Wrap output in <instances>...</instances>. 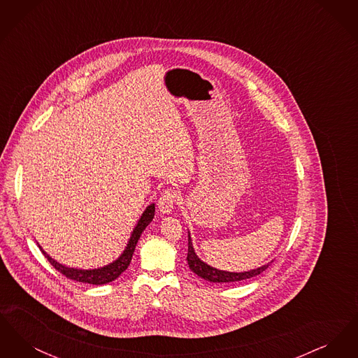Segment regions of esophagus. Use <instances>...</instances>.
<instances>
[{"mask_svg":"<svg viewBox=\"0 0 358 358\" xmlns=\"http://www.w3.org/2000/svg\"><path fill=\"white\" fill-rule=\"evenodd\" d=\"M176 204V193L171 190H165L158 200V210L162 215H171Z\"/></svg>","mask_w":358,"mask_h":358,"instance_id":"34e87169","label":"esophagus"}]
</instances>
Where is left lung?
I'll return each instance as SVG.
<instances>
[{
    "label": "left lung",
    "instance_id": "left-lung-1",
    "mask_svg": "<svg viewBox=\"0 0 358 358\" xmlns=\"http://www.w3.org/2000/svg\"><path fill=\"white\" fill-rule=\"evenodd\" d=\"M187 264H189V268L199 275L200 278H203L208 282H212V283H234V282H240V280H245V279H250V278H254L256 275L266 271L268 268V266L273 263L268 262L266 263L264 266L262 267H257L255 270H250V271H243V273H229V271H224V270H219V268H215L209 264H206L205 262H203L197 254L194 251V247H193V243H192V238H190V232L187 231Z\"/></svg>",
    "mask_w": 358,
    "mask_h": 358
}]
</instances>
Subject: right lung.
I'll return each mask as SVG.
<instances>
[{
	"label": "right lung",
	"mask_w": 358,
	"mask_h": 358,
	"mask_svg": "<svg viewBox=\"0 0 358 358\" xmlns=\"http://www.w3.org/2000/svg\"><path fill=\"white\" fill-rule=\"evenodd\" d=\"M154 212H155V206L154 204L148 205L146 209L143 210L142 216L139 217V220L136 224L130 238L123 250V252L120 254L114 262L103 266V267H98V268H92V270H82V268H72V267H67L59 262H56L55 259H52L51 256L48 255L40 244L38 248L40 251L44 254V256L50 260L52 266L59 271V273L66 275L69 279L76 280V282H82V283H88V285H95V286H101V285H106L110 283L113 280H115L120 273H124L129 267V264L131 263V257L134 254L136 250V243L141 238L142 232L145 231V228L153 222Z\"/></svg>",
	"instance_id": "1"
}]
</instances>
